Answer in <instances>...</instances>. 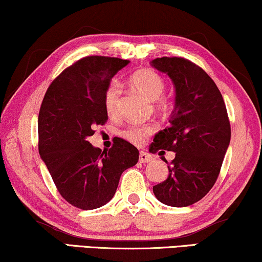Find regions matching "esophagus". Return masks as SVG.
Here are the masks:
<instances>
[{
	"label": "esophagus",
	"mask_w": 262,
	"mask_h": 262,
	"mask_svg": "<svg viewBox=\"0 0 262 262\" xmlns=\"http://www.w3.org/2000/svg\"><path fill=\"white\" fill-rule=\"evenodd\" d=\"M154 157L147 152H140L139 154V162L140 163H150L152 161Z\"/></svg>",
	"instance_id": "1"
}]
</instances>
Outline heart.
Returning a JSON list of instances; mask_svg holds the SVG:
<instances>
[{
    "label": "heart",
    "instance_id": "heart-1",
    "mask_svg": "<svg viewBox=\"0 0 262 262\" xmlns=\"http://www.w3.org/2000/svg\"><path fill=\"white\" fill-rule=\"evenodd\" d=\"M130 84L142 93L147 99L154 101L156 108L159 111H165L169 108V104L165 99L161 98L165 91V81L157 72L149 68H143L135 72L130 78ZM120 98V87L118 84H111L106 90L104 96V107L108 116H116L118 113ZM154 127L149 125H131L123 131L124 138L134 144H143L149 136L152 135Z\"/></svg>",
    "mask_w": 262,
    "mask_h": 262
}]
</instances>
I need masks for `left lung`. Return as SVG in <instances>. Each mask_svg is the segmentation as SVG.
Returning <instances> with one entry per match:
<instances>
[{
	"instance_id": "1",
	"label": "left lung",
	"mask_w": 262,
	"mask_h": 262,
	"mask_svg": "<svg viewBox=\"0 0 262 262\" xmlns=\"http://www.w3.org/2000/svg\"><path fill=\"white\" fill-rule=\"evenodd\" d=\"M150 63L175 87L170 126L155 136L151 149L176 156L168 164V178L152 190L166 206L188 207L206 196L217 180L230 142L226 105L213 79L189 60L164 56Z\"/></svg>"
}]
</instances>
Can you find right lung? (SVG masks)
Here are the masks:
<instances>
[{
  "mask_svg": "<svg viewBox=\"0 0 262 262\" xmlns=\"http://www.w3.org/2000/svg\"><path fill=\"white\" fill-rule=\"evenodd\" d=\"M127 60L86 56L66 68L48 87L39 112V154L63 199L84 210L103 207L116 194L125 170L139 151L117 138L110 150L87 138L107 122L104 96Z\"/></svg>",
  "mask_w": 262,
  "mask_h": 262,
  "instance_id": "right-lung-1",
  "label": "right lung"
}]
</instances>
